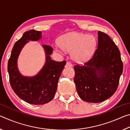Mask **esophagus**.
Masks as SVG:
<instances>
[{
	"mask_svg": "<svg viewBox=\"0 0 130 130\" xmlns=\"http://www.w3.org/2000/svg\"><path fill=\"white\" fill-rule=\"evenodd\" d=\"M66 67H72V63L69 62V61H67V63H66Z\"/></svg>",
	"mask_w": 130,
	"mask_h": 130,
	"instance_id": "1",
	"label": "esophagus"
}]
</instances>
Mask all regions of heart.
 Here are the masks:
<instances>
[{
	"label": "heart",
	"instance_id": "1",
	"mask_svg": "<svg viewBox=\"0 0 130 130\" xmlns=\"http://www.w3.org/2000/svg\"><path fill=\"white\" fill-rule=\"evenodd\" d=\"M96 39L93 36L77 32H71L61 36L59 45L56 47L58 52H71L73 60L78 63L88 61L96 47Z\"/></svg>",
	"mask_w": 130,
	"mask_h": 130
}]
</instances>
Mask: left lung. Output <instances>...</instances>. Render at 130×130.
I'll use <instances>...</instances> for the list:
<instances>
[{"instance_id":"left-lung-1","label":"left lung","mask_w":130,"mask_h":130,"mask_svg":"<svg viewBox=\"0 0 130 130\" xmlns=\"http://www.w3.org/2000/svg\"><path fill=\"white\" fill-rule=\"evenodd\" d=\"M123 65L117 46L104 32H98V45L92 58L74 67V81L78 96L89 103H100L118 88Z\"/></svg>"}]
</instances>
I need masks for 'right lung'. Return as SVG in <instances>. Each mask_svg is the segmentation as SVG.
<instances>
[{"instance_id": "obj_1", "label": "right lung", "mask_w": 130, "mask_h": 130, "mask_svg": "<svg viewBox=\"0 0 130 130\" xmlns=\"http://www.w3.org/2000/svg\"><path fill=\"white\" fill-rule=\"evenodd\" d=\"M42 32L35 30L26 31L13 46L8 62V72L12 89L21 99L29 104L41 105L50 102L54 98L57 89L58 81L66 61L57 62L52 60L50 55L53 48L42 45L46 54V62L37 75L25 77L18 69L17 60L21 50L28 41H38Z\"/></svg>"}]
</instances>
